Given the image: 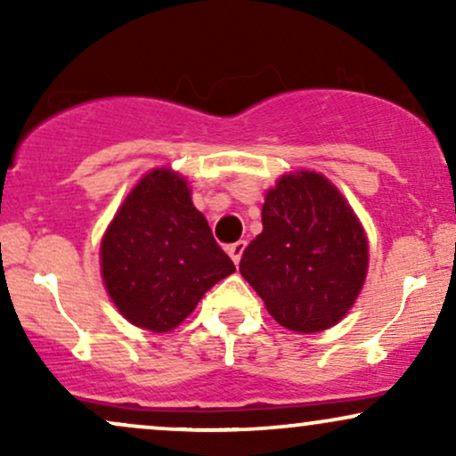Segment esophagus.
Instances as JSON below:
<instances>
[{
    "mask_svg": "<svg viewBox=\"0 0 456 456\" xmlns=\"http://www.w3.org/2000/svg\"><path fill=\"white\" fill-rule=\"evenodd\" d=\"M244 248H246V242H244V240H240V242H235V244H232V246H227V253H229V257L233 259V264H240V257H242Z\"/></svg>",
    "mask_w": 456,
    "mask_h": 456,
    "instance_id": "obj_1",
    "label": "esophagus"
}]
</instances>
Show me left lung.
<instances>
[{
    "mask_svg": "<svg viewBox=\"0 0 456 456\" xmlns=\"http://www.w3.org/2000/svg\"><path fill=\"white\" fill-rule=\"evenodd\" d=\"M264 232L246 246L240 272L281 326L319 332L358 297L369 246L341 192L315 171L281 177L265 195Z\"/></svg>",
    "mask_w": 456,
    "mask_h": 456,
    "instance_id": "obj_1",
    "label": "left lung"
}]
</instances>
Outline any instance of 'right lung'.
Masks as SVG:
<instances>
[{
    "label": "right lung",
    "instance_id": "obj_1",
    "mask_svg": "<svg viewBox=\"0 0 456 456\" xmlns=\"http://www.w3.org/2000/svg\"><path fill=\"white\" fill-rule=\"evenodd\" d=\"M109 296L134 326L167 332L201 296L235 272L192 206L186 182L154 169L130 191L101 246Z\"/></svg>",
    "mask_w": 456,
    "mask_h": 456
}]
</instances>
